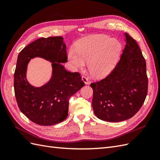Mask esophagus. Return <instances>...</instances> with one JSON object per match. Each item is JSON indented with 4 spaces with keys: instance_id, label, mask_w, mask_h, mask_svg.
<instances>
[{
    "instance_id": "esophagus-1",
    "label": "esophagus",
    "mask_w": 160,
    "mask_h": 160,
    "mask_svg": "<svg viewBox=\"0 0 160 160\" xmlns=\"http://www.w3.org/2000/svg\"><path fill=\"white\" fill-rule=\"evenodd\" d=\"M82 80L83 82H84V83H85V84H88L89 83V79H88V78L86 77V76H82Z\"/></svg>"
}]
</instances>
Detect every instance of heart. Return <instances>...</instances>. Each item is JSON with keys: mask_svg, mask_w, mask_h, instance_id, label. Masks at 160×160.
<instances>
[{"mask_svg": "<svg viewBox=\"0 0 160 160\" xmlns=\"http://www.w3.org/2000/svg\"><path fill=\"white\" fill-rule=\"evenodd\" d=\"M122 46L115 39L107 35H96L82 40L76 52L71 49L68 55L70 62L76 68H82L88 62V69L96 77L109 73L120 56Z\"/></svg>", "mask_w": 160, "mask_h": 160, "instance_id": "obj_1", "label": "heart"}]
</instances>
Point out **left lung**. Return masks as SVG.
<instances>
[{
	"label": "left lung",
	"instance_id": "obj_1",
	"mask_svg": "<svg viewBox=\"0 0 160 160\" xmlns=\"http://www.w3.org/2000/svg\"><path fill=\"white\" fill-rule=\"evenodd\" d=\"M125 36L127 44L116 66L104 79L90 84L94 113L104 121L120 122L134 116L148 92L144 58L135 40Z\"/></svg>",
	"mask_w": 160,
	"mask_h": 160
}]
</instances>
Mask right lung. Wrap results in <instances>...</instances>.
<instances>
[{"mask_svg":"<svg viewBox=\"0 0 160 160\" xmlns=\"http://www.w3.org/2000/svg\"><path fill=\"white\" fill-rule=\"evenodd\" d=\"M61 36L40 38L20 52L14 72V93L17 104L23 114L36 124L53 125L65 120L69 100L84 83L78 72H69L61 63L67 62L66 45ZM43 57L52 62L53 74L50 82L37 88L26 79L30 59Z\"/></svg>","mask_w":160,"mask_h":160,"instance_id":"1","label":"right lung"}]
</instances>
